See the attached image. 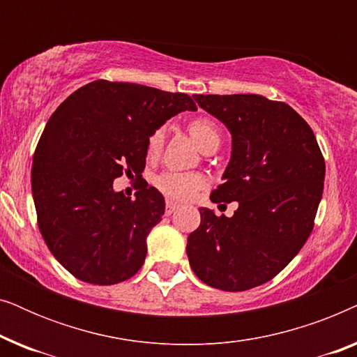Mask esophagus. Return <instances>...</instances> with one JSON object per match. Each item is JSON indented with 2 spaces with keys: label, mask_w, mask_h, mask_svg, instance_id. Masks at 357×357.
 Instances as JSON below:
<instances>
[{
  "label": "esophagus",
  "mask_w": 357,
  "mask_h": 357,
  "mask_svg": "<svg viewBox=\"0 0 357 357\" xmlns=\"http://www.w3.org/2000/svg\"><path fill=\"white\" fill-rule=\"evenodd\" d=\"M178 209V204L177 203H174V202H170V199H167V203H165V214H172V213H175Z\"/></svg>",
  "instance_id": "obj_1"
}]
</instances>
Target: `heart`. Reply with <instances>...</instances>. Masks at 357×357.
Here are the masks:
<instances>
[{
    "mask_svg": "<svg viewBox=\"0 0 357 357\" xmlns=\"http://www.w3.org/2000/svg\"><path fill=\"white\" fill-rule=\"evenodd\" d=\"M188 131L192 135L202 151L206 148L208 144L216 143L219 141V130L216 123L208 116H198V119H193L188 125ZM164 144V128L154 130L151 136L148 138V155L149 158H155L160 153ZM204 177L202 174L197 172H175V170H167V172L159 174L158 177L154 178V185L158 190L165 197L178 199V202H183V199L192 198L198 190L204 187Z\"/></svg>",
    "mask_w": 357,
    "mask_h": 357,
    "instance_id": "b5f03b06",
    "label": "heart"
}]
</instances>
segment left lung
<instances>
[{
  "instance_id": "obj_1",
  "label": "left lung",
  "mask_w": 357,
  "mask_h": 357,
  "mask_svg": "<svg viewBox=\"0 0 357 357\" xmlns=\"http://www.w3.org/2000/svg\"><path fill=\"white\" fill-rule=\"evenodd\" d=\"M232 135L224 183L211 202H238L232 218L199 208L188 236L190 266L208 286L237 292L275 278L314 229L325 159L314 131L284 102L257 94H195Z\"/></svg>"
}]
</instances>
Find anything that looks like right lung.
<instances>
[{
    "instance_id": "1",
    "label": "right lung",
    "mask_w": 357,
    "mask_h": 357,
    "mask_svg": "<svg viewBox=\"0 0 357 357\" xmlns=\"http://www.w3.org/2000/svg\"><path fill=\"white\" fill-rule=\"evenodd\" d=\"M183 110L197 105L182 92L99 79L53 112L33 154L32 197L43 241L77 280L116 284L143 266L164 197L143 182L131 199L114 180L141 178L151 133Z\"/></svg>"
}]
</instances>
